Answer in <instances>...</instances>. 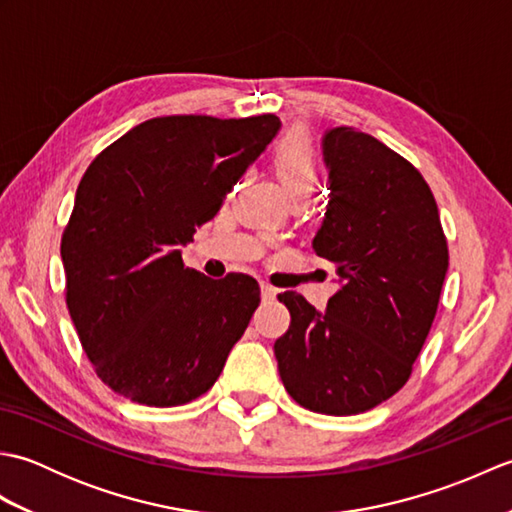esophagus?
<instances>
[{
	"label": "esophagus",
	"mask_w": 512,
	"mask_h": 512,
	"mask_svg": "<svg viewBox=\"0 0 512 512\" xmlns=\"http://www.w3.org/2000/svg\"><path fill=\"white\" fill-rule=\"evenodd\" d=\"M259 288H262V297H264V299H275L277 292H279L275 286L266 284V281H262V284H259Z\"/></svg>",
	"instance_id": "1"
}]
</instances>
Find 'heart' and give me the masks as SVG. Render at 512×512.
Wrapping results in <instances>:
<instances>
[{"label": "heart", "mask_w": 512, "mask_h": 512, "mask_svg": "<svg viewBox=\"0 0 512 512\" xmlns=\"http://www.w3.org/2000/svg\"><path fill=\"white\" fill-rule=\"evenodd\" d=\"M275 171L286 191L295 200H303L317 189L321 169L312 140L306 132H290L275 149Z\"/></svg>", "instance_id": "1"}]
</instances>
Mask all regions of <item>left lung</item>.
<instances>
[{
  "label": "left lung",
  "mask_w": 512,
  "mask_h": 512,
  "mask_svg": "<svg viewBox=\"0 0 512 512\" xmlns=\"http://www.w3.org/2000/svg\"><path fill=\"white\" fill-rule=\"evenodd\" d=\"M330 200L312 248L341 290L319 312L281 292L290 328L275 341L279 376L301 407L328 416L374 409L407 383L449 268L429 184L409 160L354 127L323 136Z\"/></svg>",
  "instance_id": "1"
}]
</instances>
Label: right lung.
Instances as JSON below:
<instances>
[{
	"label": "right lung",
	"instance_id": "right-lung-1",
	"mask_svg": "<svg viewBox=\"0 0 512 512\" xmlns=\"http://www.w3.org/2000/svg\"><path fill=\"white\" fill-rule=\"evenodd\" d=\"M275 114L158 116L83 173L61 237L65 303L103 383L138 405L206 394L259 306L253 277L209 279L178 246L215 217L279 132Z\"/></svg>",
	"mask_w": 512,
	"mask_h": 512
}]
</instances>
